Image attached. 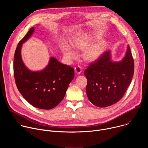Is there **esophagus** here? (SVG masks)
I'll return each instance as SVG.
<instances>
[{
  "mask_svg": "<svg viewBox=\"0 0 148 148\" xmlns=\"http://www.w3.org/2000/svg\"><path fill=\"white\" fill-rule=\"evenodd\" d=\"M75 71L77 74H79L82 71V68L79 66H77L75 67Z\"/></svg>",
  "mask_w": 148,
  "mask_h": 148,
  "instance_id": "1",
  "label": "esophagus"
}]
</instances>
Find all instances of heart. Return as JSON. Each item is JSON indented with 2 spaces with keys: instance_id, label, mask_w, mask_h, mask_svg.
<instances>
[{
  "instance_id": "obj_1",
  "label": "heart",
  "mask_w": 148,
  "mask_h": 148,
  "mask_svg": "<svg viewBox=\"0 0 148 148\" xmlns=\"http://www.w3.org/2000/svg\"><path fill=\"white\" fill-rule=\"evenodd\" d=\"M98 38V36L94 34L83 36L74 40L73 45L75 48L82 49L88 46L92 41ZM104 47L105 45L103 42H100V43L90 46L84 52V57L87 60H94L97 59L103 52ZM63 53L69 58H73L76 56L75 51L68 45H66L63 48Z\"/></svg>"
}]
</instances>
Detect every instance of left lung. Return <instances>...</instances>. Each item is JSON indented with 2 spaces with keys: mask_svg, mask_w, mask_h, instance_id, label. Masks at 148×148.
Returning a JSON list of instances; mask_svg holds the SVG:
<instances>
[{
  "mask_svg": "<svg viewBox=\"0 0 148 148\" xmlns=\"http://www.w3.org/2000/svg\"><path fill=\"white\" fill-rule=\"evenodd\" d=\"M134 73V61L129 46L120 61H112L111 51H105L84 71L88 99L100 108L116 103L129 87Z\"/></svg>",
  "mask_w": 148,
  "mask_h": 148,
  "instance_id": "1",
  "label": "left lung"
}]
</instances>
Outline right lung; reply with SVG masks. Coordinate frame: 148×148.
<instances>
[{
  "label": "right lung",
  "instance_id": "obj_1",
  "mask_svg": "<svg viewBox=\"0 0 148 148\" xmlns=\"http://www.w3.org/2000/svg\"><path fill=\"white\" fill-rule=\"evenodd\" d=\"M34 32V27H32L16 47L13 62L14 76L18 90L29 103L39 109L50 110L64 98L74 77V70L53 57L43 70L32 71L28 69L22 60L21 49Z\"/></svg>",
  "mask_w": 148,
  "mask_h": 148
}]
</instances>
